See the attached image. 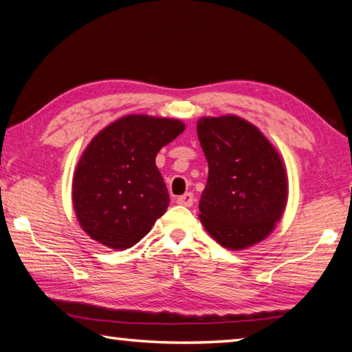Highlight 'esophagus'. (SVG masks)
Instances as JSON below:
<instances>
[{
    "label": "esophagus",
    "mask_w": 352,
    "mask_h": 352,
    "mask_svg": "<svg viewBox=\"0 0 352 352\" xmlns=\"http://www.w3.org/2000/svg\"><path fill=\"white\" fill-rule=\"evenodd\" d=\"M177 203L182 204V206H186V208H190L194 204V195L190 192H186L177 198Z\"/></svg>",
    "instance_id": "esophagus-1"
}]
</instances>
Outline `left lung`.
Segmentation results:
<instances>
[{
  "instance_id": "1",
  "label": "left lung",
  "mask_w": 352,
  "mask_h": 352,
  "mask_svg": "<svg viewBox=\"0 0 352 352\" xmlns=\"http://www.w3.org/2000/svg\"><path fill=\"white\" fill-rule=\"evenodd\" d=\"M197 133L208 160L200 221L223 248L240 251L270 235L287 201L278 151L257 126L237 115L203 117Z\"/></svg>"
}]
</instances>
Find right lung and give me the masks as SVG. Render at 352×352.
<instances>
[{"label":"right lung","instance_id":"obj_1","mask_svg":"<svg viewBox=\"0 0 352 352\" xmlns=\"http://www.w3.org/2000/svg\"><path fill=\"white\" fill-rule=\"evenodd\" d=\"M183 131L180 120L133 113L91 140L72 182L76 220L89 237L123 251L151 231L169 206L155 157Z\"/></svg>","mask_w":352,"mask_h":352}]
</instances>
